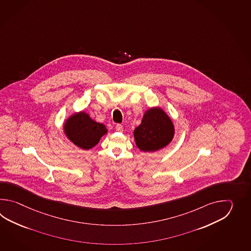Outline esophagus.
Masks as SVG:
<instances>
[{
  "label": "esophagus",
  "mask_w": 251,
  "mask_h": 251,
  "mask_svg": "<svg viewBox=\"0 0 251 251\" xmlns=\"http://www.w3.org/2000/svg\"><path fill=\"white\" fill-rule=\"evenodd\" d=\"M116 130L118 131V132H122V131H123V126H122L121 124H118V125L116 126Z\"/></svg>",
  "instance_id": "esophagus-1"
}]
</instances>
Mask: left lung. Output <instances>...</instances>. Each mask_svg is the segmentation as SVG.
<instances>
[{
	"mask_svg": "<svg viewBox=\"0 0 251 251\" xmlns=\"http://www.w3.org/2000/svg\"><path fill=\"white\" fill-rule=\"evenodd\" d=\"M133 134L139 149L155 151L171 143L174 136V126L164 111L153 107L145 112L142 123L134 129Z\"/></svg>",
	"mask_w": 251,
	"mask_h": 251,
	"instance_id": "1",
	"label": "left lung"
}]
</instances>
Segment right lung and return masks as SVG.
Returning <instances> with one entry per match:
<instances>
[{"label": "right lung", "instance_id": "1", "mask_svg": "<svg viewBox=\"0 0 251 251\" xmlns=\"http://www.w3.org/2000/svg\"><path fill=\"white\" fill-rule=\"evenodd\" d=\"M64 132L75 145L89 150L94 147L107 131L104 125L93 121L88 114L80 112L68 118Z\"/></svg>", "mask_w": 251, "mask_h": 251}]
</instances>
